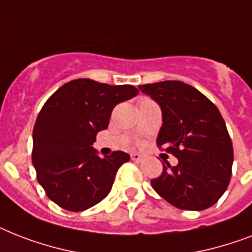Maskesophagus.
Returning a JSON list of instances; mask_svg holds the SVG:
<instances>
[{"label": "esophagus", "instance_id": "34e87169", "mask_svg": "<svg viewBox=\"0 0 252 252\" xmlns=\"http://www.w3.org/2000/svg\"><path fill=\"white\" fill-rule=\"evenodd\" d=\"M131 160L134 161H143L144 160V156L140 154H136V152H134V154H131Z\"/></svg>", "mask_w": 252, "mask_h": 252}]
</instances>
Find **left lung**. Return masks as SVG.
Segmentation results:
<instances>
[{
	"label": "left lung",
	"instance_id": "obj_1",
	"mask_svg": "<svg viewBox=\"0 0 252 252\" xmlns=\"http://www.w3.org/2000/svg\"><path fill=\"white\" fill-rule=\"evenodd\" d=\"M139 90L158 104L162 125L158 146L178 158L151 181L172 206L203 211L222 196L230 182L233 144L225 121L212 101L190 84L165 80Z\"/></svg>",
	"mask_w": 252,
	"mask_h": 252
}]
</instances>
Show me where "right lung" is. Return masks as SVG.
Listing matches in <instances>:
<instances>
[{"label":"right lung","instance_id":"right-lung-1","mask_svg":"<svg viewBox=\"0 0 252 252\" xmlns=\"http://www.w3.org/2000/svg\"><path fill=\"white\" fill-rule=\"evenodd\" d=\"M138 94L128 84L75 79L46 100L33 127L32 164L52 202L80 212L109 194L117 170L130 155L116 151L100 158L92 144L108 127L114 106Z\"/></svg>","mask_w":252,"mask_h":252}]
</instances>
